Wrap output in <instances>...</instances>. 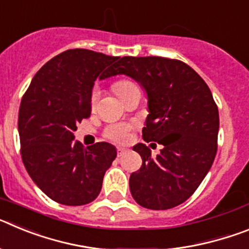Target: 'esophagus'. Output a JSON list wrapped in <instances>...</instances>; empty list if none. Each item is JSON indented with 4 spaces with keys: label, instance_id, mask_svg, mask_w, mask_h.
<instances>
[{
    "label": "esophagus",
    "instance_id": "34e87169",
    "mask_svg": "<svg viewBox=\"0 0 249 249\" xmlns=\"http://www.w3.org/2000/svg\"><path fill=\"white\" fill-rule=\"evenodd\" d=\"M126 152H127L126 148H122V147H118V148H117V156H118V157H122V156L124 155Z\"/></svg>",
    "mask_w": 249,
    "mask_h": 249
}]
</instances>
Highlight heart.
I'll list each match as a JSON object with an SVG mask.
<instances>
[{
    "instance_id": "obj_1",
    "label": "heart",
    "mask_w": 249,
    "mask_h": 249,
    "mask_svg": "<svg viewBox=\"0 0 249 249\" xmlns=\"http://www.w3.org/2000/svg\"><path fill=\"white\" fill-rule=\"evenodd\" d=\"M132 86H135V83H132L131 81L122 80L117 81V82L113 85V89L116 91V93H121L124 89H129ZM98 98V91L96 89H93L91 93V106H94L96 101ZM133 129V124L132 123H112L109 126H107L103 131V137L107 138V140L112 141L114 143H127L129 140H131V132Z\"/></svg>"
}]
</instances>
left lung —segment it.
<instances>
[{"instance_id":"8db88e82","label":"left lung","mask_w":249,"mask_h":249,"mask_svg":"<svg viewBox=\"0 0 249 249\" xmlns=\"http://www.w3.org/2000/svg\"><path fill=\"white\" fill-rule=\"evenodd\" d=\"M127 74L148 96L142 137L163 148L157 157L143 143L133 147L142 166L129 177L132 197L149 210H169L190 198L217 153L219 116L210 87L179 59L147 56L120 58L106 77Z\"/></svg>"}]
</instances>
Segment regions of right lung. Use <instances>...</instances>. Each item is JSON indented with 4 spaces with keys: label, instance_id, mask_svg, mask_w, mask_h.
Returning <instances> with one entry per match:
<instances>
[{
    "label": "right lung",
    "instance_id": "right-lung-1",
    "mask_svg": "<svg viewBox=\"0 0 249 249\" xmlns=\"http://www.w3.org/2000/svg\"><path fill=\"white\" fill-rule=\"evenodd\" d=\"M116 59L85 48L65 51L35 74L22 97V162L39 190L57 203L83 206L94 201L117 156L106 142L83 147L73 141L76 124L91 114L94 81L106 78Z\"/></svg>",
    "mask_w": 249,
    "mask_h": 249
}]
</instances>
